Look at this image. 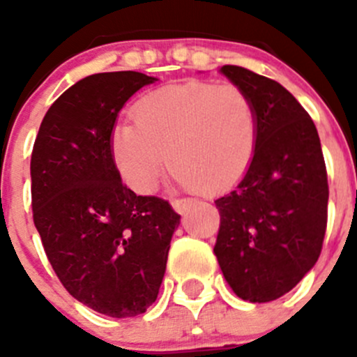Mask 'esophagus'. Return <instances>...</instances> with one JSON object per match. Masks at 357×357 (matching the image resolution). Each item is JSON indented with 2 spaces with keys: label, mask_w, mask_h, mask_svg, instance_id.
Segmentation results:
<instances>
[{
  "label": "esophagus",
  "mask_w": 357,
  "mask_h": 357,
  "mask_svg": "<svg viewBox=\"0 0 357 357\" xmlns=\"http://www.w3.org/2000/svg\"><path fill=\"white\" fill-rule=\"evenodd\" d=\"M171 204H172V208H174L178 214H185V212H188L190 208L193 207V204H195V202L190 200V199H179V200H172Z\"/></svg>",
  "instance_id": "esophagus-1"
}]
</instances>
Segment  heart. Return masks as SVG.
<instances>
[{"label":"heart","instance_id":"1","mask_svg":"<svg viewBox=\"0 0 357 357\" xmlns=\"http://www.w3.org/2000/svg\"><path fill=\"white\" fill-rule=\"evenodd\" d=\"M132 122L110 132V157L136 193H152L167 167L183 186L215 193L247 174L257 146L254 102L235 84L190 81L138 100Z\"/></svg>","mask_w":357,"mask_h":357}]
</instances>
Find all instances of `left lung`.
<instances>
[{"instance_id":"8db88e82","label":"left lung","mask_w":357,"mask_h":357,"mask_svg":"<svg viewBox=\"0 0 357 357\" xmlns=\"http://www.w3.org/2000/svg\"><path fill=\"white\" fill-rule=\"evenodd\" d=\"M219 72L254 102L257 146L247 174L215 200L221 226L214 254L240 298L271 302L294 289L321 254L325 158L314 122L280 82L236 66Z\"/></svg>"}]
</instances>
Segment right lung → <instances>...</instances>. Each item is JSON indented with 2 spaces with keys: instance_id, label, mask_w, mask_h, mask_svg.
<instances>
[{
  "instance_id": "1",
  "label": "right lung",
  "mask_w": 357,
  "mask_h": 357,
  "mask_svg": "<svg viewBox=\"0 0 357 357\" xmlns=\"http://www.w3.org/2000/svg\"><path fill=\"white\" fill-rule=\"evenodd\" d=\"M158 81L135 70L81 79L50 107L31 157L34 225L68 294L110 318L155 302L181 215L122 185L110 132L136 91Z\"/></svg>"
}]
</instances>
